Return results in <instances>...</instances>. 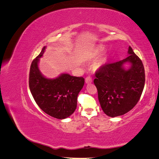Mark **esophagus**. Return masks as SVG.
Wrapping results in <instances>:
<instances>
[{"instance_id": "obj_1", "label": "esophagus", "mask_w": 159, "mask_h": 159, "mask_svg": "<svg viewBox=\"0 0 159 159\" xmlns=\"http://www.w3.org/2000/svg\"><path fill=\"white\" fill-rule=\"evenodd\" d=\"M92 82V78H91V77L90 76H88L87 78H85V83L88 84H91Z\"/></svg>"}]
</instances>
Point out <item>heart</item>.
Wrapping results in <instances>:
<instances>
[{"label":"heart","instance_id":"heart-1","mask_svg":"<svg viewBox=\"0 0 159 159\" xmlns=\"http://www.w3.org/2000/svg\"><path fill=\"white\" fill-rule=\"evenodd\" d=\"M98 53V51H95V52H92V53H91L90 54H89L88 56H86V57H85V61H89L93 60V59L95 58L96 56H97Z\"/></svg>","mask_w":159,"mask_h":159}]
</instances>
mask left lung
I'll return each instance as SVG.
<instances>
[{"mask_svg": "<svg viewBox=\"0 0 159 159\" xmlns=\"http://www.w3.org/2000/svg\"><path fill=\"white\" fill-rule=\"evenodd\" d=\"M129 56L115 63L102 66L95 72L93 82L103 112L111 117L125 114L140 99L145 81L141 59L129 47ZM129 63V68L124 67Z\"/></svg>", "mask_w": 159, "mask_h": 159, "instance_id": "obj_1", "label": "left lung"}]
</instances>
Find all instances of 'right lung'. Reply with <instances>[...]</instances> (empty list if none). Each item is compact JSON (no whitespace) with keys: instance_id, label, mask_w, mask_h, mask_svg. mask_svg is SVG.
Instances as JSON below:
<instances>
[{"instance_id":"right-lung-1","label":"right lung","mask_w":159,"mask_h":159,"mask_svg":"<svg viewBox=\"0 0 159 159\" xmlns=\"http://www.w3.org/2000/svg\"><path fill=\"white\" fill-rule=\"evenodd\" d=\"M46 48H43L32 62L29 74L30 92L43 111L56 119H66L75 111L84 78L68 74H61L54 79L45 78L38 68V63Z\"/></svg>"}]
</instances>
